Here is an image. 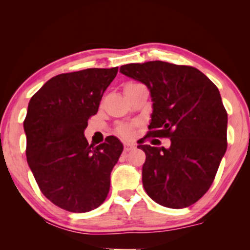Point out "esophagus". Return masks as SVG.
Masks as SVG:
<instances>
[{
	"label": "esophagus",
	"mask_w": 250,
	"mask_h": 250,
	"mask_svg": "<svg viewBox=\"0 0 250 250\" xmlns=\"http://www.w3.org/2000/svg\"><path fill=\"white\" fill-rule=\"evenodd\" d=\"M133 149H135V146L133 145V143H125V146H124V150H125V152H129V151H132Z\"/></svg>",
	"instance_id": "1"
}]
</instances>
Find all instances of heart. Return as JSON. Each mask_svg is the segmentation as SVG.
<instances>
[{"mask_svg":"<svg viewBox=\"0 0 250 250\" xmlns=\"http://www.w3.org/2000/svg\"><path fill=\"white\" fill-rule=\"evenodd\" d=\"M117 133L119 134L120 137L125 138V139L132 138L134 135V125H122L120 126H118Z\"/></svg>","mask_w":250,"mask_h":250,"instance_id":"obj_1","label":"heart"}]
</instances>
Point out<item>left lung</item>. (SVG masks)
<instances>
[{
    "instance_id": "1",
    "label": "left lung",
    "mask_w": 250,
    "mask_h": 250,
    "mask_svg": "<svg viewBox=\"0 0 250 250\" xmlns=\"http://www.w3.org/2000/svg\"><path fill=\"white\" fill-rule=\"evenodd\" d=\"M120 73L145 83L152 98L145 137L170 138L166 147L145 151L142 183L158 204L184 208L208 191L227 149V112L218 88L196 68L154 61L120 67Z\"/></svg>"
}]
</instances>
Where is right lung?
Instances as JSON below:
<instances>
[{"label": "right lung", "instance_id": "right-lung-1", "mask_svg": "<svg viewBox=\"0 0 250 250\" xmlns=\"http://www.w3.org/2000/svg\"><path fill=\"white\" fill-rule=\"evenodd\" d=\"M117 73L113 67L57 75L29 100L24 120L28 167L42 193L62 209L90 211L109 193L124 146L110 135L94 146L83 131Z\"/></svg>", "mask_w": 250, "mask_h": 250}]
</instances>
